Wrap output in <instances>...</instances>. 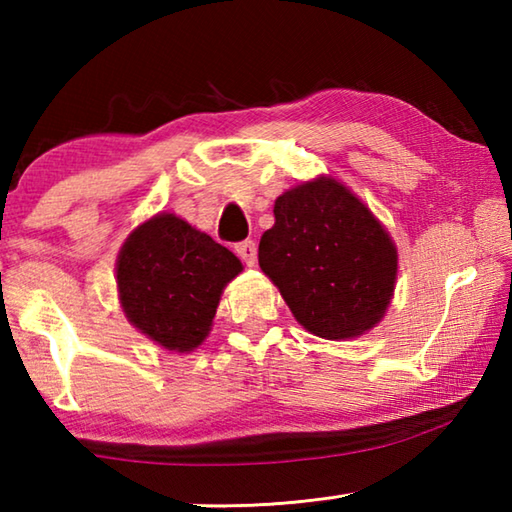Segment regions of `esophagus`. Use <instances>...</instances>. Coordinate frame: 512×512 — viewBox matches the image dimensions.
Masks as SVG:
<instances>
[{"instance_id":"obj_1","label":"esophagus","mask_w":512,"mask_h":512,"mask_svg":"<svg viewBox=\"0 0 512 512\" xmlns=\"http://www.w3.org/2000/svg\"><path fill=\"white\" fill-rule=\"evenodd\" d=\"M235 253L241 257V262H244L246 266H255L257 262V246L255 241H241V244L235 246Z\"/></svg>"}]
</instances>
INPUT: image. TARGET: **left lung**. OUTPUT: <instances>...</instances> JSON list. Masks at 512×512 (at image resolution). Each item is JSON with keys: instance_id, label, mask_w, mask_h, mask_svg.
Instances as JSON below:
<instances>
[{"instance_id": "left-lung-1", "label": "left lung", "mask_w": 512, "mask_h": 512, "mask_svg": "<svg viewBox=\"0 0 512 512\" xmlns=\"http://www.w3.org/2000/svg\"><path fill=\"white\" fill-rule=\"evenodd\" d=\"M259 266L307 332L341 341L384 318L397 248L375 214L339 180L320 176L277 196Z\"/></svg>"}]
</instances>
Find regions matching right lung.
I'll use <instances>...</instances> for the list:
<instances>
[{
  "instance_id": "1",
  "label": "right lung",
  "mask_w": 512,
  "mask_h": 512,
  "mask_svg": "<svg viewBox=\"0 0 512 512\" xmlns=\"http://www.w3.org/2000/svg\"><path fill=\"white\" fill-rule=\"evenodd\" d=\"M241 271L228 248L160 212L137 225L119 250V302L128 323L164 350L192 352L210 334L225 284Z\"/></svg>"
}]
</instances>
